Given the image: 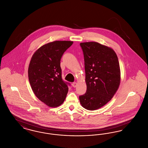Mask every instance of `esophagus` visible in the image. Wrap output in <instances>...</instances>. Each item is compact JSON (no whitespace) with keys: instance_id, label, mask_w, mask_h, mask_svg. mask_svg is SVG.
Returning <instances> with one entry per match:
<instances>
[{"instance_id":"34e87169","label":"esophagus","mask_w":148,"mask_h":148,"mask_svg":"<svg viewBox=\"0 0 148 148\" xmlns=\"http://www.w3.org/2000/svg\"><path fill=\"white\" fill-rule=\"evenodd\" d=\"M77 83H76V82H74V83H73V84H72V85H73V86L74 88H75V87H77Z\"/></svg>"}]
</instances>
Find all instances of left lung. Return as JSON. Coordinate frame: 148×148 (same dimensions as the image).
<instances>
[{
    "mask_svg": "<svg viewBox=\"0 0 148 148\" xmlns=\"http://www.w3.org/2000/svg\"><path fill=\"white\" fill-rule=\"evenodd\" d=\"M84 58L86 92L79 96L85 109L94 110L109 102L118 89L120 70L114 50L98 42H81Z\"/></svg>",
    "mask_w": 148,
    "mask_h": 148,
    "instance_id": "1",
    "label": "left lung"
}]
</instances>
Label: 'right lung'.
<instances>
[{
    "mask_svg": "<svg viewBox=\"0 0 148 148\" xmlns=\"http://www.w3.org/2000/svg\"><path fill=\"white\" fill-rule=\"evenodd\" d=\"M73 42L54 41L37 50L28 68L30 84L35 96L50 107L60 106L68 92L70 83L62 77L60 60Z\"/></svg>",
    "mask_w": 148,
    "mask_h": 148,
    "instance_id": "1",
    "label": "right lung"
}]
</instances>
